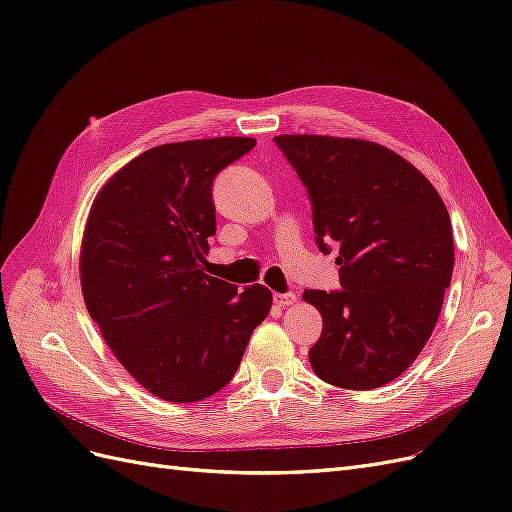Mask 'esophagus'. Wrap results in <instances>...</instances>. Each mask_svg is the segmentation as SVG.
<instances>
[{
    "label": "esophagus",
    "mask_w": 512,
    "mask_h": 512,
    "mask_svg": "<svg viewBox=\"0 0 512 512\" xmlns=\"http://www.w3.org/2000/svg\"><path fill=\"white\" fill-rule=\"evenodd\" d=\"M273 301H275L277 307L294 305V303H297V294H294V292H277V294H273Z\"/></svg>",
    "instance_id": "34e87169"
}]
</instances>
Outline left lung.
<instances>
[{"label": "left lung", "instance_id": "obj_1", "mask_svg": "<svg viewBox=\"0 0 512 512\" xmlns=\"http://www.w3.org/2000/svg\"><path fill=\"white\" fill-rule=\"evenodd\" d=\"M312 203L316 245L337 252L342 290H305L322 314L316 376L369 391L414 363L455 267L453 228L433 185L395 151L356 138H273Z\"/></svg>", "mask_w": 512, "mask_h": 512}]
</instances>
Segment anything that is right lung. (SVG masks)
Returning <instances> with one entry per match:
<instances>
[{
    "label": "right lung",
    "instance_id": "right-lung-1",
    "mask_svg": "<svg viewBox=\"0 0 512 512\" xmlns=\"http://www.w3.org/2000/svg\"><path fill=\"white\" fill-rule=\"evenodd\" d=\"M256 147L222 136L153 147L108 181L81 250L89 316L119 363L149 393L200 401L237 374L271 292L203 273L215 235L213 181Z\"/></svg>",
    "mask_w": 512,
    "mask_h": 512
}]
</instances>
